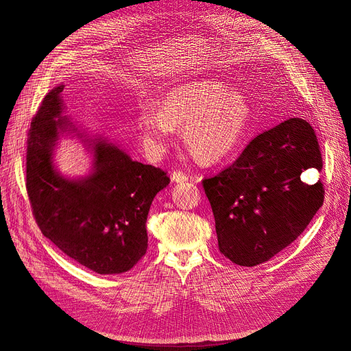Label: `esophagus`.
Returning <instances> with one entry per match:
<instances>
[{"instance_id":"1","label":"esophagus","mask_w":351,"mask_h":351,"mask_svg":"<svg viewBox=\"0 0 351 351\" xmlns=\"http://www.w3.org/2000/svg\"><path fill=\"white\" fill-rule=\"evenodd\" d=\"M171 180L176 183H183L189 180V174L180 171V169H174V171L171 173Z\"/></svg>"}]
</instances>
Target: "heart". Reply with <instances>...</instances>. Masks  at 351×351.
<instances>
[{
	"mask_svg": "<svg viewBox=\"0 0 351 351\" xmlns=\"http://www.w3.org/2000/svg\"><path fill=\"white\" fill-rule=\"evenodd\" d=\"M250 107L237 90L204 79L168 90L155 108H141L134 124L145 152L162 156L174 142L176 127L192 154L205 162H218L236 149L246 134Z\"/></svg>",
	"mask_w": 351,
	"mask_h": 351,
	"instance_id": "b5f03b06",
	"label": "heart"
}]
</instances>
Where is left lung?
<instances>
[{
    "label": "left lung",
    "mask_w": 351,
    "mask_h": 351,
    "mask_svg": "<svg viewBox=\"0 0 351 351\" xmlns=\"http://www.w3.org/2000/svg\"><path fill=\"white\" fill-rule=\"evenodd\" d=\"M322 165L313 127L289 119L254 137L230 167L204 178L219 252L240 267H254L291 244L325 195L321 180L307 184L300 177Z\"/></svg>",
    "instance_id": "1"
}]
</instances>
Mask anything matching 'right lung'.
<instances>
[{
  "instance_id": "1",
  "label": "right lung",
  "mask_w": 351,
  "mask_h": 351,
  "mask_svg": "<svg viewBox=\"0 0 351 351\" xmlns=\"http://www.w3.org/2000/svg\"><path fill=\"white\" fill-rule=\"evenodd\" d=\"M62 89L47 95L30 123L26 190L32 212L42 234L83 267L98 274L130 271L147 250V214L169 177L98 141L93 173L62 178L52 165V147L69 125L60 117Z\"/></svg>"
}]
</instances>
